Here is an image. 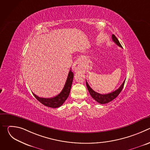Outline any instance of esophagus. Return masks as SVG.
<instances>
[{"instance_id":"esophagus-1","label":"esophagus","mask_w":150,"mask_h":150,"mask_svg":"<svg viewBox=\"0 0 150 150\" xmlns=\"http://www.w3.org/2000/svg\"><path fill=\"white\" fill-rule=\"evenodd\" d=\"M82 69V65H81V60L80 59L76 60L72 65V69L75 72H78Z\"/></svg>"}]
</instances>
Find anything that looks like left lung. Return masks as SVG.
I'll return each instance as SVG.
<instances>
[{
  "label": "left lung",
  "mask_w": 150,
  "mask_h": 150,
  "mask_svg": "<svg viewBox=\"0 0 150 150\" xmlns=\"http://www.w3.org/2000/svg\"><path fill=\"white\" fill-rule=\"evenodd\" d=\"M112 40L113 41L115 42V43L119 46V47H122V45H120V43L119 42V40H117V38H116V37L114 35V34H112ZM125 80L123 81V82L122 83V84L120 85V87L117 89L116 90L110 93H109V94H101L100 93H98L96 91H94L90 87V85H88L87 81H86V85H87V89L90 94V95L91 96V97L97 101L98 102V103L100 104H106V103H109L110 101H112L113 99H115L116 97H117L118 96V95L120 94V93L121 92V91L122 90L123 88V86H124V84H125Z\"/></svg>",
  "instance_id": "1"
}]
</instances>
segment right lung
Masks as SVG:
<instances>
[{
    "instance_id": "add662e5",
    "label": "right lung",
    "mask_w": 150,
    "mask_h": 150,
    "mask_svg": "<svg viewBox=\"0 0 150 150\" xmlns=\"http://www.w3.org/2000/svg\"><path fill=\"white\" fill-rule=\"evenodd\" d=\"M74 78V73L71 71V69L69 72L68 76L62 91L56 96L52 98H41L36 96L35 94H33L34 96L43 105L52 108H57L61 106L65 100L68 98L72 86V83Z\"/></svg>"
}]
</instances>
